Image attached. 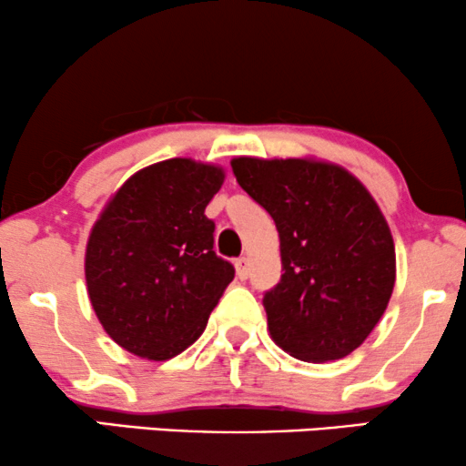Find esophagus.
Masks as SVG:
<instances>
[{
    "label": "esophagus",
    "mask_w": 466,
    "mask_h": 466,
    "mask_svg": "<svg viewBox=\"0 0 466 466\" xmlns=\"http://www.w3.org/2000/svg\"><path fill=\"white\" fill-rule=\"evenodd\" d=\"M234 267H237V275L240 277V279H247V275H249V267H251V262H249V258H238L237 262H234Z\"/></svg>",
    "instance_id": "esophagus-1"
}]
</instances>
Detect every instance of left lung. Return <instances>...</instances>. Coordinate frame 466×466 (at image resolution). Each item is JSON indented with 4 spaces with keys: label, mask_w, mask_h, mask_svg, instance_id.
<instances>
[{
    "label": "left lung",
    "mask_w": 466,
    "mask_h": 466,
    "mask_svg": "<svg viewBox=\"0 0 466 466\" xmlns=\"http://www.w3.org/2000/svg\"><path fill=\"white\" fill-rule=\"evenodd\" d=\"M237 182L273 217L279 284L264 294L268 333L301 361L350 355L396 284L391 229L350 172L316 158H232Z\"/></svg>",
    "instance_id": "1"
}]
</instances>
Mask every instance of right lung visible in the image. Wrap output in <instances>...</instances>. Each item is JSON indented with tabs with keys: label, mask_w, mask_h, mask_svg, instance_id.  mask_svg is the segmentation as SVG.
Here are the masks:
<instances>
[{
	"label": "right lung",
	"mask_w": 466,
	"mask_h": 466,
	"mask_svg": "<svg viewBox=\"0 0 466 466\" xmlns=\"http://www.w3.org/2000/svg\"><path fill=\"white\" fill-rule=\"evenodd\" d=\"M223 178L221 167L193 158L148 165L94 223L87 294L109 338L133 355L165 361L189 349L234 279L204 215Z\"/></svg>",
	"instance_id": "right-lung-1"
}]
</instances>
